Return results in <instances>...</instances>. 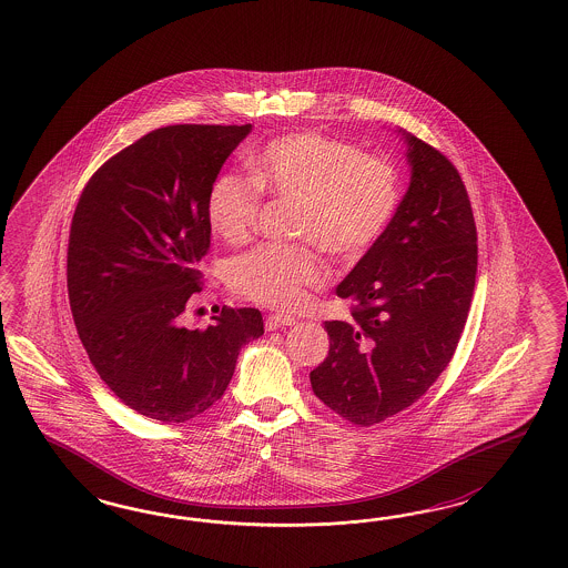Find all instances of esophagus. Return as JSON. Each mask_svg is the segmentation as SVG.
<instances>
[{
  "instance_id": "34e87169",
  "label": "esophagus",
  "mask_w": 568,
  "mask_h": 568,
  "mask_svg": "<svg viewBox=\"0 0 568 568\" xmlns=\"http://www.w3.org/2000/svg\"><path fill=\"white\" fill-rule=\"evenodd\" d=\"M266 328L268 331H276V328L281 327H292L295 325V318H293L292 314H283V312H275V314H268L266 316Z\"/></svg>"
}]
</instances>
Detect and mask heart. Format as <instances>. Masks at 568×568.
<instances>
[{
    "label": "heart",
    "mask_w": 568,
    "mask_h": 568,
    "mask_svg": "<svg viewBox=\"0 0 568 568\" xmlns=\"http://www.w3.org/2000/svg\"><path fill=\"white\" fill-rule=\"evenodd\" d=\"M262 191L293 200L300 243H262L229 264L233 292L266 306H295L328 278L323 250L344 264L364 258L396 219L402 176L394 162L362 154L316 131L271 139L252 160V176L221 172L210 183L206 216L221 240L240 245L258 224Z\"/></svg>",
    "instance_id": "b5f03b06"
}]
</instances>
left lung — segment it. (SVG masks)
Wrapping results in <instances>:
<instances>
[{"label":"left lung","instance_id":"1","mask_svg":"<svg viewBox=\"0 0 568 568\" xmlns=\"http://www.w3.org/2000/svg\"><path fill=\"white\" fill-rule=\"evenodd\" d=\"M410 187L383 240L337 285L352 321H327L328 354L312 392L371 427L406 410L446 371L477 275V226L465 183L439 150L408 131Z\"/></svg>","mask_w":568,"mask_h":568}]
</instances>
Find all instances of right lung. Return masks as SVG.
Here are the masks:
<instances>
[{
	"label": "right lung",
	"mask_w": 568,
	"mask_h": 568,
	"mask_svg": "<svg viewBox=\"0 0 568 568\" xmlns=\"http://www.w3.org/2000/svg\"><path fill=\"white\" fill-rule=\"evenodd\" d=\"M252 124H171L103 162L72 216L70 310L103 383L131 410L187 423L223 397L241 347L264 333L256 308H226L210 327L181 314L202 292L206 197Z\"/></svg>",
	"instance_id": "add662e5"
}]
</instances>
